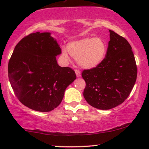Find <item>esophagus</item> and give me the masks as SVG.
Listing matches in <instances>:
<instances>
[{
	"label": "esophagus",
	"mask_w": 149,
	"mask_h": 149,
	"mask_svg": "<svg viewBox=\"0 0 149 149\" xmlns=\"http://www.w3.org/2000/svg\"><path fill=\"white\" fill-rule=\"evenodd\" d=\"M75 73H76V75L77 77H81V72L79 70H75Z\"/></svg>",
	"instance_id": "obj_1"
}]
</instances>
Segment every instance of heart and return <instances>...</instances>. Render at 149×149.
Segmentation results:
<instances>
[{
  "label": "heart",
  "mask_w": 149,
  "mask_h": 149,
  "mask_svg": "<svg viewBox=\"0 0 149 149\" xmlns=\"http://www.w3.org/2000/svg\"><path fill=\"white\" fill-rule=\"evenodd\" d=\"M107 51V43L102 38L85 37L70 42L62 52L66 60L70 55L81 68L92 69L103 62Z\"/></svg>",
  "instance_id": "1"
}]
</instances>
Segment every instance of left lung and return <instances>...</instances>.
I'll use <instances>...</instances> for the list:
<instances>
[{"label":"left lung","instance_id":"8db88e82","mask_svg":"<svg viewBox=\"0 0 149 149\" xmlns=\"http://www.w3.org/2000/svg\"><path fill=\"white\" fill-rule=\"evenodd\" d=\"M107 56L96 68L85 70L86 86L83 96L91 107L109 110L121 104L135 85L137 66L132 47L125 38L113 30Z\"/></svg>","mask_w":149,"mask_h":149}]
</instances>
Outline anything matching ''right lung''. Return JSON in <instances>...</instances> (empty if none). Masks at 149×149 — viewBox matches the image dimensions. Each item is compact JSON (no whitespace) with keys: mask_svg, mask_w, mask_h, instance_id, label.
Here are the masks:
<instances>
[{"mask_svg":"<svg viewBox=\"0 0 149 149\" xmlns=\"http://www.w3.org/2000/svg\"><path fill=\"white\" fill-rule=\"evenodd\" d=\"M61 49L50 32L26 36L17 44L8 64V74L16 96L24 106L39 112L52 111L62 102L75 79L74 71L61 67L56 56Z\"/></svg>","mask_w":149,"mask_h":149,"instance_id":"1","label":"right lung"}]
</instances>
